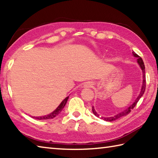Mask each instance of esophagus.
I'll return each instance as SVG.
<instances>
[{"label":"esophagus","mask_w":158,"mask_h":158,"mask_svg":"<svg viewBox=\"0 0 158 158\" xmlns=\"http://www.w3.org/2000/svg\"><path fill=\"white\" fill-rule=\"evenodd\" d=\"M92 86H93V84H92L91 82H86L84 84V87L85 88H90Z\"/></svg>","instance_id":"obj_1"}]
</instances>
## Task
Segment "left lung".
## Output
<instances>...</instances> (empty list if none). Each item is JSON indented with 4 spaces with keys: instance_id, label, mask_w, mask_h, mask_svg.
I'll use <instances>...</instances> for the list:
<instances>
[{
    "instance_id": "left-lung-1",
    "label": "left lung",
    "mask_w": 158,
    "mask_h": 158,
    "mask_svg": "<svg viewBox=\"0 0 158 158\" xmlns=\"http://www.w3.org/2000/svg\"><path fill=\"white\" fill-rule=\"evenodd\" d=\"M133 54L134 56H135L137 58V63H138L139 66L141 67L142 72H143V84H142V89H141V92H140V93L139 94V96L137 97V99L135 102L133 103V104H132L131 106H129L127 110H125L124 111H122V113H120L119 114H116L115 116L114 117H104V118H103L102 117V119H104L105 121H107V122H112V121H114V120H116L117 119L120 118V117H122L123 116H125V115H127L128 114H129L131 112L132 109H133L137 103L138 102V101L139 100V99L141 98L142 96L143 95V94L144 93V91H145V89H146V84H147V82H146V75H145V66H144V61H143L142 59L140 57L139 55H137V54L135 52H133ZM93 112L94 115H96L97 117H99V114L96 113V111L94 110V108L93 107Z\"/></svg>"
}]
</instances>
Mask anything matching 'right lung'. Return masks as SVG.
Instances as JSON below:
<instances>
[{
	"mask_svg": "<svg viewBox=\"0 0 158 158\" xmlns=\"http://www.w3.org/2000/svg\"><path fill=\"white\" fill-rule=\"evenodd\" d=\"M68 97H66L64 101H63L60 105L55 110L53 111L52 113L48 114V115H45V116H43V117H32L34 119H39V120H42V119H53L54 117H56L57 114H59L60 113H61V110H63V108H64L65 104H66V102L68 101Z\"/></svg>",
	"mask_w": 158,
	"mask_h": 158,
	"instance_id": "obj_1",
	"label": "right lung"
}]
</instances>
